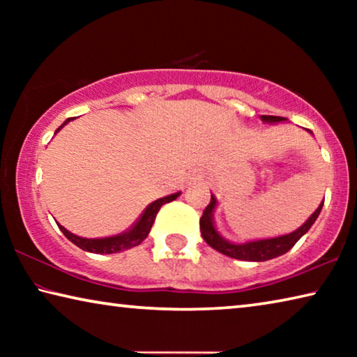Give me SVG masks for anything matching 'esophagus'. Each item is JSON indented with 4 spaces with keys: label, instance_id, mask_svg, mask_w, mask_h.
<instances>
[{
    "label": "esophagus",
    "instance_id": "esophagus-1",
    "mask_svg": "<svg viewBox=\"0 0 357 357\" xmlns=\"http://www.w3.org/2000/svg\"><path fill=\"white\" fill-rule=\"evenodd\" d=\"M190 179H197V178H190Z\"/></svg>",
    "mask_w": 357,
    "mask_h": 357
}]
</instances>
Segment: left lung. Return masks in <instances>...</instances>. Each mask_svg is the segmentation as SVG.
Listing matches in <instances>:
<instances>
[{
  "mask_svg": "<svg viewBox=\"0 0 357 357\" xmlns=\"http://www.w3.org/2000/svg\"><path fill=\"white\" fill-rule=\"evenodd\" d=\"M261 119L266 121V123H280V121H285V118L282 116H266V114H263ZM215 203H217L215 198L211 195V202L203 211V215L200 219V229H202L203 239L206 241L213 249L223 253V255L227 257L244 259V261H266V259L280 257L283 253H287L307 231H309V228L313 225V222L317 220L319 213H321L324 202L319 204L315 213L309 217V220H307L301 228L296 229V231L285 234V236L252 241V243H245V244L228 243V241L223 239L220 234L215 231L214 223H213V211L215 208Z\"/></svg>",
  "mask_w": 357,
  "mask_h": 357,
  "instance_id": "1",
  "label": "left lung"
}]
</instances>
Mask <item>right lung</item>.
Returning a JSON list of instances; mask_svg holds the SVG:
<instances>
[{
    "mask_svg": "<svg viewBox=\"0 0 357 357\" xmlns=\"http://www.w3.org/2000/svg\"><path fill=\"white\" fill-rule=\"evenodd\" d=\"M70 119L66 121L64 124H68ZM63 126H61V128H63ZM61 128H58V130ZM178 197H179V192L153 202L146 209H144V213L140 217V220H138L135 225L132 227V229H129V231H126L123 234H118V236L102 238V239H86V238L75 236V234L69 233L68 229H66L61 225H58V227L63 231L64 236L68 238L70 243H74L77 247H80L82 250L91 252V253H116V252L128 250V249H132V247L142 244L143 241L146 239L149 229H151V227H153V223L155 220V215H157V213H159L162 204L176 200Z\"/></svg>",
    "mask_w": 357,
    "mask_h": 357,
    "instance_id": "right-lung-1",
    "label": "right lung"
}]
</instances>
